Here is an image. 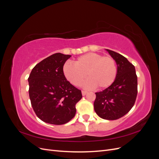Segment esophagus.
I'll return each instance as SVG.
<instances>
[{
	"label": "esophagus",
	"mask_w": 159,
	"mask_h": 159,
	"mask_svg": "<svg viewBox=\"0 0 159 159\" xmlns=\"http://www.w3.org/2000/svg\"><path fill=\"white\" fill-rule=\"evenodd\" d=\"M81 93H82V95H85L86 94L88 93V91H84V90H82L81 91Z\"/></svg>",
	"instance_id": "obj_1"
}]
</instances>
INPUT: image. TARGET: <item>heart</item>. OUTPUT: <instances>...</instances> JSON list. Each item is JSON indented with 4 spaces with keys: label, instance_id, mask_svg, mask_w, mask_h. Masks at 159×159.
<instances>
[{
    "label": "heart",
    "instance_id": "1",
    "mask_svg": "<svg viewBox=\"0 0 159 159\" xmlns=\"http://www.w3.org/2000/svg\"><path fill=\"white\" fill-rule=\"evenodd\" d=\"M116 61L111 56L97 53H87L74 61V65L66 63L63 73L66 78L75 86H80L86 78L85 87L103 89L114 82L117 76Z\"/></svg>",
    "mask_w": 159,
    "mask_h": 159
}]
</instances>
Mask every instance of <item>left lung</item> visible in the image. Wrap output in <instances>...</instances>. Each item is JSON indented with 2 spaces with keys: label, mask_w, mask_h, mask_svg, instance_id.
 <instances>
[{
  "label": "left lung",
  "mask_w": 159,
  "mask_h": 159,
  "mask_svg": "<svg viewBox=\"0 0 159 159\" xmlns=\"http://www.w3.org/2000/svg\"><path fill=\"white\" fill-rule=\"evenodd\" d=\"M117 65L114 82L102 91L95 93V113L101 118L116 120L126 115L135 102L137 95V76L134 66L125 57L106 49Z\"/></svg>",
  "instance_id": "1"
}]
</instances>
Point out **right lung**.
Listing matches in <instances>:
<instances>
[{
  "mask_svg": "<svg viewBox=\"0 0 159 159\" xmlns=\"http://www.w3.org/2000/svg\"><path fill=\"white\" fill-rule=\"evenodd\" d=\"M70 55L56 53L34 68L28 78L29 96L37 117L45 123L63 125L76 113L75 105L82 98L81 90L71 85L63 73Z\"/></svg>",
  "mask_w": 159,
  "mask_h": 159,
  "instance_id": "obj_1",
  "label": "right lung"
}]
</instances>
